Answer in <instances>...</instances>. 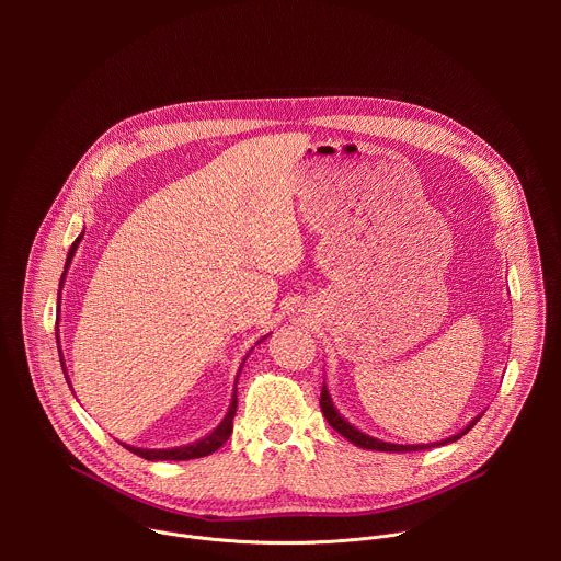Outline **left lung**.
I'll return each instance as SVG.
<instances>
[{"instance_id": "1", "label": "left lung", "mask_w": 561, "mask_h": 561, "mask_svg": "<svg viewBox=\"0 0 561 561\" xmlns=\"http://www.w3.org/2000/svg\"><path fill=\"white\" fill-rule=\"evenodd\" d=\"M319 407H322V413H324V417H327V422L342 435V437H346L348 442H353L355 446H359V448H370V450H386V453H411V450H424V448H431V446H435V444H417V446H402V444H388V442H381V439H375V437H370V435H364L362 431H357L355 426H351L337 411H335V407H333V402H331V394H329V390H327V386H322V397H319ZM479 422V417L477 420H472L461 433H457V435H453V437H448V439H444L442 444H448V442H455V439H459L461 435H466L474 424ZM439 446V444H437Z\"/></svg>"}]
</instances>
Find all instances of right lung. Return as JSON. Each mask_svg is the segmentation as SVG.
Returning <instances> with one entry per match:
<instances>
[{
  "mask_svg": "<svg viewBox=\"0 0 561 561\" xmlns=\"http://www.w3.org/2000/svg\"><path fill=\"white\" fill-rule=\"evenodd\" d=\"M79 239H82V234H79L75 242H72V247H70V251H68V257H66V268L70 266V260H72V255H75V251H77V244H79ZM64 277H66V271L61 273V282H64ZM61 286V284H59ZM57 344H59V337H57ZM59 348V346H57ZM59 362H61V368H64V359H61V355H59ZM244 366V364H242ZM242 370V368H239ZM66 375V373H64ZM66 381H68V377H66ZM234 411H237V388H234V392H232V402H230V409H228V413H226V417H224V422L210 433V435H206L204 439H199V442H195V444H191V446H180V448H171V450H148V448H135V446H126L124 444V448H128L130 453H135V455H139V457H144V459H148V461H154V459H173V461H182V459H197V457H206V455H210V453H215L228 437H230V433H232V420H234Z\"/></svg>",
  "mask_w": 561,
  "mask_h": 561,
  "instance_id": "1",
  "label": "right lung"
}]
</instances>
